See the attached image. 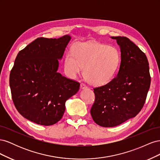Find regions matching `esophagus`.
<instances>
[{
	"mask_svg": "<svg viewBox=\"0 0 160 160\" xmlns=\"http://www.w3.org/2000/svg\"><path fill=\"white\" fill-rule=\"evenodd\" d=\"M81 89H86V88H88V86H87L85 83H81Z\"/></svg>",
	"mask_w": 160,
	"mask_h": 160,
	"instance_id": "esophagus-1",
	"label": "esophagus"
}]
</instances>
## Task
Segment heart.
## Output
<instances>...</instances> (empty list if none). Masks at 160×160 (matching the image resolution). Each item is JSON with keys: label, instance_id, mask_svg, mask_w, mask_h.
I'll list each match as a JSON object with an SVG mask.
<instances>
[{"label": "heart", "instance_id": "obj_1", "mask_svg": "<svg viewBox=\"0 0 160 160\" xmlns=\"http://www.w3.org/2000/svg\"><path fill=\"white\" fill-rule=\"evenodd\" d=\"M120 62V52L115 47L97 42H82L67 52L64 67L72 79L76 78L83 67L84 75L91 83L103 85L113 78Z\"/></svg>", "mask_w": 160, "mask_h": 160}]
</instances>
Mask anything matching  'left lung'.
<instances>
[{"mask_svg": "<svg viewBox=\"0 0 160 160\" xmlns=\"http://www.w3.org/2000/svg\"><path fill=\"white\" fill-rule=\"evenodd\" d=\"M121 49L118 75L103 86L93 89L95 102L91 109L94 122L109 128L136 116L146 102L151 77L145 53L125 37H111Z\"/></svg>", "mask_w": 160, "mask_h": 160, "instance_id": "obj_1", "label": "left lung"}]
</instances>
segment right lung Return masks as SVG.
I'll return each instance as SVG.
<instances>
[{"label": "right lung", "mask_w": 160, "mask_h": 160, "mask_svg": "<svg viewBox=\"0 0 160 160\" xmlns=\"http://www.w3.org/2000/svg\"><path fill=\"white\" fill-rule=\"evenodd\" d=\"M71 37L37 38L19 51L11 71L9 84L13 103L24 118L51 125L62 118L66 101L80 83L57 72Z\"/></svg>", "instance_id": "right-lung-1"}]
</instances>
